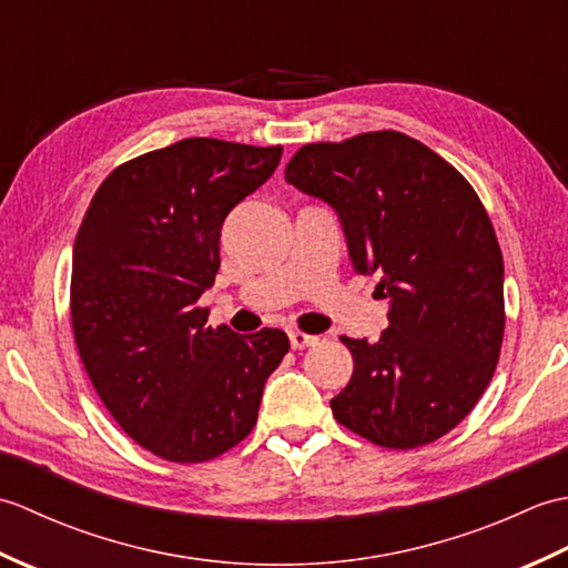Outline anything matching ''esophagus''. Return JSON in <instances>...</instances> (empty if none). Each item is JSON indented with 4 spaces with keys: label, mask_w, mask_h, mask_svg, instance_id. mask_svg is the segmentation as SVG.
<instances>
[{
    "label": "esophagus",
    "mask_w": 568,
    "mask_h": 568,
    "mask_svg": "<svg viewBox=\"0 0 568 568\" xmlns=\"http://www.w3.org/2000/svg\"><path fill=\"white\" fill-rule=\"evenodd\" d=\"M287 336H291V346H293V348H305V346L317 344V336L305 334V332H300V329H293Z\"/></svg>",
    "instance_id": "esophagus-1"
}]
</instances>
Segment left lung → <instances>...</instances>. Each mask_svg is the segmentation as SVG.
<instances>
[{"label":"left lung","mask_w":568,"mask_h":568,"mask_svg":"<svg viewBox=\"0 0 568 568\" xmlns=\"http://www.w3.org/2000/svg\"><path fill=\"white\" fill-rule=\"evenodd\" d=\"M285 180L327 202L356 273L390 303L378 342L342 336L354 356L332 413L385 449L437 442L496 373L503 332V253L468 180L400 131L307 143Z\"/></svg>","instance_id":"left-lung-1"}]
</instances>
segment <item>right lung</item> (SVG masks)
<instances>
[{
  "instance_id": "add662e5",
  "label": "right lung",
  "mask_w": 568,
  "mask_h": 568,
  "mask_svg": "<svg viewBox=\"0 0 568 568\" xmlns=\"http://www.w3.org/2000/svg\"><path fill=\"white\" fill-rule=\"evenodd\" d=\"M281 146L183 139L119 165L72 246L70 317L104 407L143 449L200 464L256 425L263 385L291 348L281 329L207 327L226 214L281 163Z\"/></svg>"
}]
</instances>
